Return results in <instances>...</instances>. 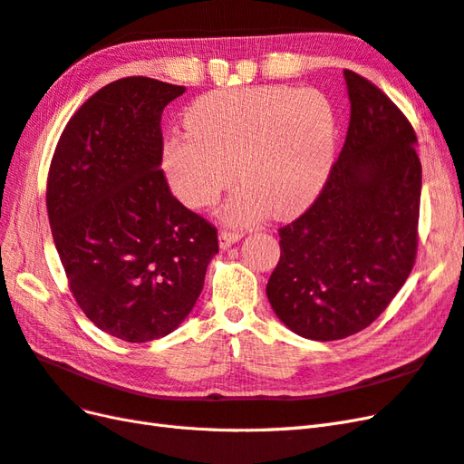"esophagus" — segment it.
Instances as JSON below:
<instances>
[{"label":"esophagus","instance_id":"obj_1","mask_svg":"<svg viewBox=\"0 0 464 464\" xmlns=\"http://www.w3.org/2000/svg\"><path fill=\"white\" fill-rule=\"evenodd\" d=\"M242 237H244V234H240V232H228V230H222V232L218 234V244H220V247H222V249H227V247L234 246L236 242H240Z\"/></svg>","mask_w":464,"mask_h":464}]
</instances>
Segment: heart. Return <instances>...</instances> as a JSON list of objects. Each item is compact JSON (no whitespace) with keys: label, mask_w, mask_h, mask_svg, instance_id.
I'll return each instance as SVG.
<instances>
[{"label":"heart","mask_w":464,"mask_h":464,"mask_svg":"<svg viewBox=\"0 0 464 464\" xmlns=\"http://www.w3.org/2000/svg\"><path fill=\"white\" fill-rule=\"evenodd\" d=\"M189 135L164 143L162 170L176 198L213 205L237 178L222 210L230 224H251L266 210L290 218L310 207L334 162L336 116L315 89L247 87L213 91L186 111Z\"/></svg>","instance_id":"heart-1"}]
</instances>
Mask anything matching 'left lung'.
Masks as SVG:
<instances>
[{
  "label": "left lung",
  "mask_w": 464,
  "mask_h": 464,
  "mask_svg": "<svg viewBox=\"0 0 464 464\" xmlns=\"http://www.w3.org/2000/svg\"><path fill=\"white\" fill-rule=\"evenodd\" d=\"M350 123L315 203L280 228L266 283L276 317L304 339L339 341L383 314L418 247L422 164L402 111L344 69Z\"/></svg>",
  "instance_id": "1"
}]
</instances>
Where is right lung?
Instances as JSON below:
<instances>
[{"label": "right lung", "mask_w": 464, "mask_h": 464, "mask_svg": "<svg viewBox=\"0 0 464 464\" xmlns=\"http://www.w3.org/2000/svg\"><path fill=\"white\" fill-rule=\"evenodd\" d=\"M186 92L125 77L92 94L55 147L46 207L79 307L128 343L170 334L203 290L218 254L215 227L168 188L160 116Z\"/></svg>", "instance_id": "add662e5"}]
</instances>
